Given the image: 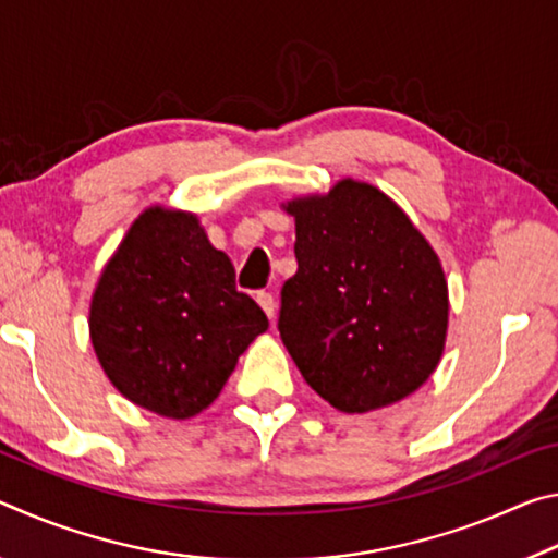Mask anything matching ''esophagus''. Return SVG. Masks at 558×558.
<instances>
[{
    "mask_svg": "<svg viewBox=\"0 0 558 558\" xmlns=\"http://www.w3.org/2000/svg\"><path fill=\"white\" fill-rule=\"evenodd\" d=\"M256 300H258V305L266 310V315L272 319L276 317V313H278V300H276V295H272V292H268V290H258V295H256Z\"/></svg>",
    "mask_w": 558,
    "mask_h": 558,
    "instance_id": "obj_1",
    "label": "esophagus"
}]
</instances>
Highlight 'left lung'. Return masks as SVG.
<instances>
[{"label": "left lung", "mask_w": 558, "mask_h": 558, "mask_svg": "<svg viewBox=\"0 0 558 558\" xmlns=\"http://www.w3.org/2000/svg\"><path fill=\"white\" fill-rule=\"evenodd\" d=\"M288 211L298 272L280 290L278 329L300 374L347 413L405 399L436 372L446 344L436 251L389 196L354 179Z\"/></svg>", "instance_id": "1"}]
</instances>
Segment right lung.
Listing matches in <instances>:
<instances>
[{
  "label": "right lung",
  "mask_w": 558,
  "mask_h": 558,
  "mask_svg": "<svg viewBox=\"0 0 558 558\" xmlns=\"http://www.w3.org/2000/svg\"><path fill=\"white\" fill-rule=\"evenodd\" d=\"M268 317L196 216L147 209L102 270L90 342L112 386L167 418L209 405Z\"/></svg>",
  "instance_id": "add662e5"
}]
</instances>
